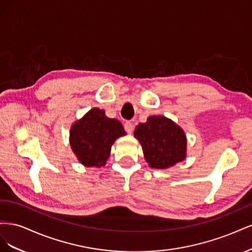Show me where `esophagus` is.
<instances>
[{"instance_id":"1","label":"esophagus","mask_w":252,"mask_h":252,"mask_svg":"<svg viewBox=\"0 0 252 252\" xmlns=\"http://www.w3.org/2000/svg\"><path fill=\"white\" fill-rule=\"evenodd\" d=\"M124 128L128 133H131L133 130V124L131 123V122H126V123L124 124Z\"/></svg>"}]
</instances>
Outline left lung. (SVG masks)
I'll list each match as a JSON object with an SVG mask.
<instances>
[{"label":"left lung","instance_id":"obj_1","mask_svg":"<svg viewBox=\"0 0 252 252\" xmlns=\"http://www.w3.org/2000/svg\"><path fill=\"white\" fill-rule=\"evenodd\" d=\"M134 138L141 144L144 158L151 168L167 169L184 161L187 138L184 130L164 116H150L135 127Z\"/></svg>","mask_w":252,"mask_h":252}]
</instances>
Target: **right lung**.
I'll list each match as a JSON object with an SVG mask.
<instances>
[{"mask_svg":"<svg viewBox=\"0 0 252 252\" xmlns=\"http://www.w3.org/2000/svg\"><path fill=\"white\" fill-rule=\"evenodd\" d=\"M125 134L119 120L107 118L103 109L94 107L71 125L69 143L82 165L100 168L108 159L113 143Z\"/></svg>","mask_w":252,"mask_h":252,"instance_id":"add662e5","label":"right lung"}]
</instances>
